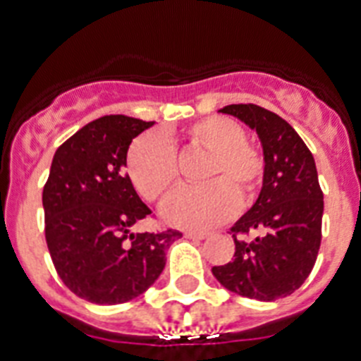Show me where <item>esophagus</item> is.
I'll return each instance as SVG.
<instances>
[{
	"label": "esophagus",
	"instance_id": "34e87169",
	"mask_svg": "<svg viewBox=\"0 0 361 361\" xmlns=\"http://www.w3.org/2000/svg\"><path fill=\"white\" fill-rule=\"evenodd\" d=\"M185 238H189V240H204V238H208V234H206V232L187 231L185 232Z\"/></svg>",
	"mask_w": 361,
	"mask_h": 361
}]
</instances>
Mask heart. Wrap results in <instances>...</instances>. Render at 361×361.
Returning a JSON list of instances; mask_svg holds the SVG:
<instances>
[{
  "instance_id": "heart-1",
  "label": "heart",
  "mask_w": 361,
  "mask_h": 361,
  "mask_svg": "<svg viewBox=\"0 0 361 361\" xmlns=\"http://www.w3.org/2000/svg\"><path fill=\"white\" fill-rule=\"evenodd\" d=\"M187 146L209 153L198 172L202 185L185 187L164 202V219L185 228H208L234 208L255 202L264 178V155L247 142L245 129L226 116H209L183 130ZM127 174L147 202H161L178 183V155L163 133L140 135L127 152Z\"/></svg>"
}]
</instances>
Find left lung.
I'll return each mask as SVG.
<instances>
[{
    "instance_id": "1",
    "label": "left lung",
    "mask_w": 361,
    "mask_h": 361,
    "mask_svg": "<svg viewBox=\"0 0 361 361\" xmlns=\"http://www.w3.org/2000/svg\"><path fill=\"white\" fill-rule=\"evenodd\" d=\"M221 112L257 130L266 169L258 200L231 228L234 258L212 274L240 296L274 302L303 285L319 255L324 195L313 153L290 123L258 104H228Z\"/></svg>"
}]
</instances>
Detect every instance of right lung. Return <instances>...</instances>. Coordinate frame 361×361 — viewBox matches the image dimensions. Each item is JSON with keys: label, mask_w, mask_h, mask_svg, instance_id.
Returning <instances> with one entry per match:
<instances>
[{"label": "right lung", "mask_w": 361, "mask_h": 361, "mask_svg": "<svg viewBox=\"0 0 361 361\" xmlns=\"http://www.w3.org/2000/svg\"><path fill=\"white\" fill-rule=\"evenodd\" d=\"M153 121L103 116L56 149L42 189L44 236L71 292L99 305L140 296L155 283L180 231L135 232L153 217L125 172L127 149Z\"/></svg>", "instance_id": "obj_1"}]
</instances>
